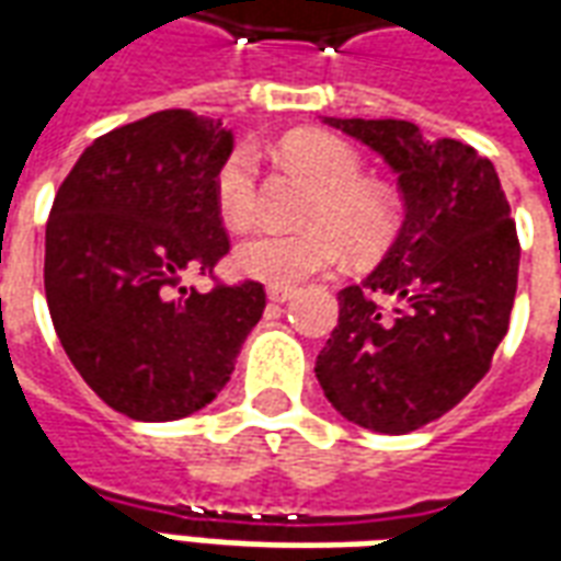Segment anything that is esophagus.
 I'll return each instance as SVG.
<instances>
[{
    "label": "esophagus",
    "mask_w": 561,
    "mask_h": 561,
    "mask_svg": "<svg viewBox=\"0 0 561 561\" xmlns=\"http://www.w3.org/2000/svg\"><path fill=\"white\" fill-rule=\"evenodd\" d=\"M291 297H294V288H276V285H270L267 288L270 304H288Z\"/></svg>",
    "instance_id": "34e87169"
}]
</instances>
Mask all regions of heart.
I'll use <instances>...</instances> for the list:
<instances>
[{
	"label": "heart",
	"mask_w": 561,
	"mask_h": 561,
	"mask_svg": "<svg viewBox=\"0 0 561 561\" xmlns=\"http://www.w3.org/2000/svg\"><path fill=\"white\" fill-rule=\"evenodd\" d=\"M282 159L318 185L300 231H252L233 249V267L249 279L291 288L328 273L348 249L354 257L378 255L397 231V209L381 185L364 180V164L342 138L300 131L282 140ZM216 207L225 225L245 228L257 209V164L249 147L231 149L216 171Z\"/></svg>",
	"instance_id": "obj_1"
}]
</instances>
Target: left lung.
<instances>
[{"label":"left lung","instance_id":"8db88e82","mask_svg":"<svg viewBox=\"0 0 561 561\" xmlns=\"http://www.w3.org/2000/svg\"><path fill=\"white\" fill-rule=\"evenodd\" d=\"M321 123L397 173L405 219L378 267L336 294L316 360L330 405L364 430L405 435L450 412L493 364L517 294L519 243L493 161L405 119Z\"/></svg>","mask_w":561,"mask_h":561}]
</instances>
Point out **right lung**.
Listing matches in <instances>:
<instances>
[{"instance_id": "1", "label": "right lung", "mask_w": 561, "mask_h": 561, "mask_svg": "<svg viewBox=\"0 0 561 561\" xmlns=\"http://www.w3.org/2000/svg\"><path fill=\"white\" fill-rule=\"evenodd\" d=\"M233 149L219 119L161 111L107 131L59 185L44 294L80 378L131 421H180L216 400L264 312V285L201 294L228 252L216 171Z\"/></svg>"}]
</instances>
